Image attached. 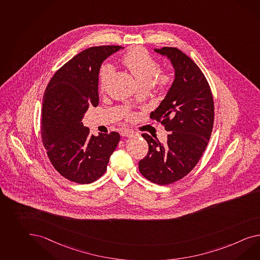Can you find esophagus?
Instances as JSON below:
<instances>
[{
	"label": "esophagus",
	"instance_id": "esophagus-1",
	"mask_svg": "<svg viewBox=\"0 0 260 260\" xmlns=\"http://www.w3.org/2000/svg\"><path fill=\"white\" fill-rule=\"evenodd\" d=\"M121 135L123 136V137H126V138H132L134 136H136L137 133L133 131V130H130V129H124L122 132H121Z\"/></svg>",
	"mask_w": 260,
	"mask_h": 260
}]
</instances>
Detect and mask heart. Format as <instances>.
Instances as JSON below:
<instances>
[{
    "label": "heart",
    "mask_w": 260,
    "mask_h": 260,
    "mask_svg": "<svg viewBox=\"0 0 260 260\" xmlns=\"http://www.w3.org/2000/svg\"><path fill=\"white\" fill-rule=\"evenodd\" d=\"M123 63L131 71L138 83L141 85H151L153 78L159 71V64L145 49L136 47L123 56ZM114 72L111 64L105 63L100 69L101 86H105ZM172 76L169 73H160L157 75V84L160 88H167L172 83Z\"/></svg>",
    "instance_id": "obj_1"
}]
</instances>
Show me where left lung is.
<instances>
[{
    "label": "left lung",
    "instance_id": "obj_1",
    "mask_svg": "<svg viewBox=\"0 0 260 260\" xmlns=\"http://www.w3.org/2000/svg\"><path fill=\"white\" fill-rule=\"evenodd\" d=\"M153 51L166 56L174 70L171 87L151 113L169 135L165 143L141 135L149 151L139 169L147 179L169 185L186 176L205 152L213 128V97L205 75L186 54L172 47Z\"/></svg>",
    "mask_w": 260,
    "mask_h": 260
}]
</instances>
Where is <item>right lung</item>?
<instances>
[{
  "mask_svg": "<svg viewBox=\"0 0 260 260\" xmlns=\"http://www.w3.org/2000/svg\"><path fill=\"white\" fill-rule=\"evenodd\" d=\"M123 47H91L76 54L53 74L44 92L41 137L48 157L65 178L89 184L106 173L120 141L116 132L89 134L82 119L89 105L99 104L102 63Z\"/></svg>",
  "mask_w": 260,
  "mask_h": 260,
  "instance_id": "1",
  "label": "right lung"
}]
</instances>
